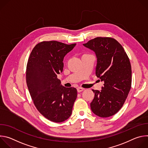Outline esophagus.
<instances>
[{"instance_id": "1", "label": "esophagus", "mask_w": 148, "mask_h": 148, "mask_svg": "<svg viewBox=\"0 0 148 148\" xmlns=\"http://www.w3.org/2000/svg\"><path fill=\"white\" fill-rule=\"evenodd\" d=\"M84 90V88H81V87H78L77 88V91L78 92H81V91H82Z\"/></svg>"}]
</instances>
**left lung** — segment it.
Returning <instances> with one entry per match:
<instances>
[{
    "instance_id": "1",
    "label": "left lung",
    "mask_w": 148,
    "mask_h": 148,
    "mask_svg": "<svg viewBox=\"0 0 148 148\" xmlns=\"http://www.w3.org/2000/svg\"><path fill=\"white\" fill-rule=\"evenodd\" d=\"M83 46L95 52V74L104 82L100 91L92 90L95 96L90 103L91 111L99 117H110L122 108L131 90L130 59L121 45L113 38L96 37Z\"/></svg>"
}]
</instances>
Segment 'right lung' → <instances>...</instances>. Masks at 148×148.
Instances as JSON below:
<instances>
[{"label":"right lung","mask_w":148,"mask_h":148,"mask_svg":"<svg viewBox=\"0 0 148 148\" xmlns=\"http://www.w3.org/2000/svg\"><path fill=\"white\" fill-rule=\"evenodd\" d=\"M76 44L42 41L32 50L26 68L27 86L35 107L54 122L67 120L72 114L77 91L66 88L57 78L63 70V60Z\"/></svg>","instance_id":"right-lung-1"}]
</instances>
